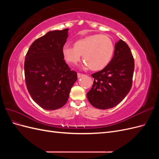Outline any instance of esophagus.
I'll return each instance as SVG.
<instances>
[{"label": "esophagus", "instance_id": "1", "mask_svg": "<svg viewBox=\"0 0 159 159\" xmlns=\"http://www.w3.org/2000/svg\"><path fill=\"white\" fill-rule=\"evenodd\" d=\"M84 75V74H80V73H78V78H81V76H83Z\"/></svg>", "mask_w": 159, "mask_h": 159}]
</instances>
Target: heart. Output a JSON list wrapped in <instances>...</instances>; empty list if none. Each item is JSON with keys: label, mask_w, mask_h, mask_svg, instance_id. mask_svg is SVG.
I'll list each match as a JSON object with an SVG mask.
<instances>
[{"label": "heart", "mask_w": 159, "mask_h": 159, "mask_svg": "<svg viewBox=\"0 0 159 159\" xmlns=\"http://www.w3.org/2000/svg\"><path fill=\"white\" fill-rule=\"evenodd\" d=\"M114 44L109 37L102 34H94L75 42L74 47L65 46L62 50L65 60L75 65L83 56L85 65L91 70L99 71L105 68L111 60Z\"/></svg>", "instance_id": "b5f03b06"}]
</instances>
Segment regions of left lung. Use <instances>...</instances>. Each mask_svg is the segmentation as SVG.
<instances>
[{
    "label": "left lung",
    "instance_id": "obj_1",
    "mask_svg": "<svg viewBox=\"0 0 159 159\" xmlns=\"http://www.w3.org/2000/svg\"><path fill=\"white\" fill-rule=\"evenodd\" d=\"M134 61L129 46L119 40L115 46L112 60L102 70L91 74L92 88L87 93L89 103L99 109L117 105L131 90Z\"/></svg>",
    "mask_w": 159,
    "mask_h": 159
}]
</instances>
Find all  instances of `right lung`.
I'll list each match as a JSON object with an SVG mask.
<instances>
[{"instance_id":"add662e5","label":"right lung","mask_w":159,"mask_h":159,"mask_svg":"<svg viewBox=\"0 0 159 159\" xmlns=\"http://www.w3.org/2000/svg\"><path fill=\"white\" fill-rule=\"evenodd\" d=\"M68 28L54 30L38 38L28 49L25 61L27 89L32 99L46 110L63 107L78 80L64 60L62 50Z\"/></svg>"}]
</instances>
